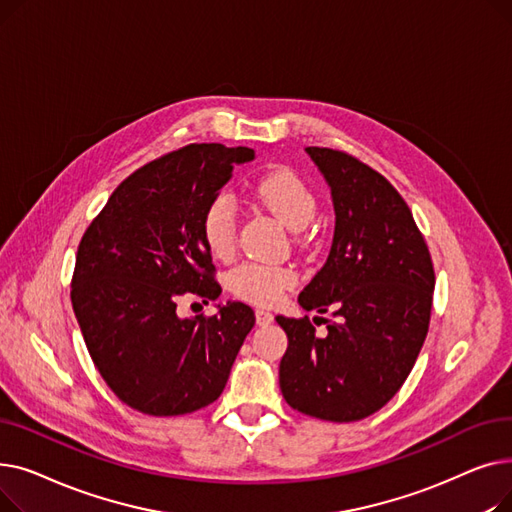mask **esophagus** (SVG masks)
Returning a JSON list of instances; mask_svg holds the SVG:
<instances>
[{"mask_svg":"<svg viewBox=\"0 0 512 512\" xmlns=\"http://www.w3.org/2000/svg\"><path fill=\"white\" fill-rule=\"evenodd\" d=\"M255 317H257L259 326H267V324H272V321H274V315L270 311H263V309H257Z\"/></svg>","mask_w":512,"mask_h":512,"instance_id":"esophagus-1","label":"esophagus"}]
</instances>
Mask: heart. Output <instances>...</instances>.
Here are the masks:
<instances>
[{"label": "heart", "instance_id": "b5f03b06", "mask_svg": "<svg viewBox=\"0 0 512 512\" xmlns=\"http://www.w3.org/2000/svg\"><path fill=\"white\" fill-rule=\"evenodd\" d=\"M255 197L290 228L303 230L315 213V199L307 184L288 168L263 174L255 184ZM238 226V203L232 193L220 191L207 203L201 218V234L215 257H228L234 251ZM230 290L238 299L255 305H274L284 290L297 284V274L288 267L242 263L228 278Z\"/></svg>", "mask_w": 512, "mask_h": 512}]
</instances>
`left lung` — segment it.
I'll return each instance as SVG.
<instances>
[{"instance_id": "left-lung-1", "label": "left lung", "mask_w": 512, "mask_h": 512, "mask_svg": "<svg viewBox=\"0 0 512 512\" xmlns=\"http://www.w3.org/2000/svg\"><path fill=\"white\" fill-rule=\"evenodd\" d=\"M332 188L336 230L324 267L299 294L326 313L317 336L309 315L276 321L288 336L280 388L292 409L351 423L380 411L419 357L434 301V263L396 188L355 155L307 147Z\"/></svg>"}]
</instances>
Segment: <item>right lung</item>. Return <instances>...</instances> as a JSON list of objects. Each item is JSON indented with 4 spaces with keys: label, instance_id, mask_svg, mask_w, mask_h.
Listing matches in <instances>:
<instances>
[{
    "label": "right lung",
    "instance_id": "add662e5",
    "mask_svg": "<svg viewBox=\"0 0 512 512\" xmlns=\"http://www.w3.org/2000/svg\"><path fill=\"white\" fill-rule=\"evenodd\" d=\"M253 157L220 143L161 155L120 182L80 238L72 309L101 378L134 411L186 415L226 388L253 309L236 301L180 319L176 307L186 294L220 297L201 218L234 166Z\"/></svg>",
    "mask_w": 512,
    "mask_h": 512
}]
</instances>
